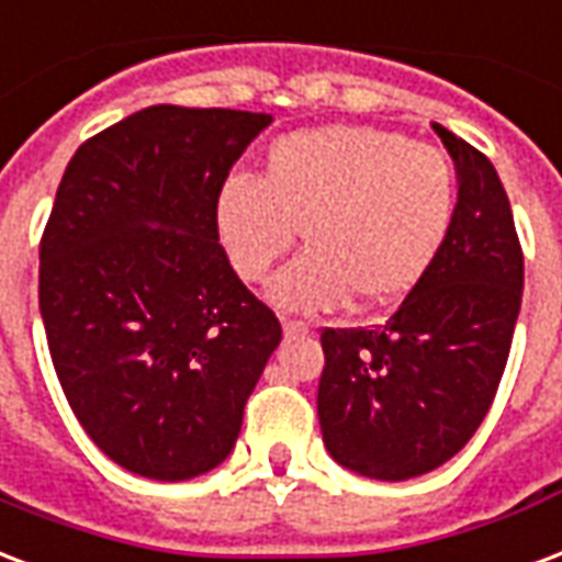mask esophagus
Wrapping results in <instances>:
<instances>
[{
  "label": "esophagus",
  "mask_w": 562,
  "mask_h": 562,
  "mask_svg": "<svg viewBox=\"0 0 562 562\" xmlns=\"http://www.w3.org/2000/svg\"><path fill=\"white\" fill-rule=\"evenodd\" d=\"M282 330H285V336H306L313 334V324L297 322V318H282Z\"/></svg>",
  "instance_id": "1"
}]
</instances>
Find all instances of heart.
<instances>
[{
    "instance_id": "b5f03b06",
    "label": "heart",
    "mask_w": 562,
    "mask_h": 562,
    "mask_svg": "<svg viewBox=\"0 0 562 562\" xmlns=\"http://www.w3.org/2000/svg\"><path fill=\"white\" fill-rule=\"evenodd\" d=\"M459 214L450 157L408 136L330 124L280 136L261 176L235 172L214 199V228L240 280L265 282L297 240L306 252L273 282L289 310L366 306L414 292Z\"/></svg>"
}]
</instances>
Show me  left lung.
<instances>
[{
    "mask_svg": "<svg viewBox=\"0 0 562 562\" xmlns=\"http://www.w3.org/2000/svg\"><path fill=\"white\" fill-rule=\"evenodd\" d=\"M459 169V214L435 268L386 322L324 327L318 423L342 468L411 480L450 461L501 386L525 252L497 169L435 124Z\"/></svg>",
    "mask_w": 562,
    "mask_h": 562,
    "instance_id": "1",
    "label": "left lung"
}]
</instances>
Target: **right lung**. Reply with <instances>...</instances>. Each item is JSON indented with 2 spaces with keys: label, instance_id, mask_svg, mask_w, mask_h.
I'll return each instance as SVG.
<instances>
[{
  "label": "right lung",
  "instance_id": "add662e5",
  "mask_svg": "<svg viewBox=\"0 0 562 562\" xmlns=\"http://www.w3.org/2000/svg\"><path fill=\"white\" fill-rule=\"evenodd\" d=\"M265 112L148 106L77 148L41 235L37 303L70 411L148 480L238 440L280 318L228 265L214 199Z\"/></svg>",
  "mask_w": 562,
  "mask_h": 562
}]
</instances>
